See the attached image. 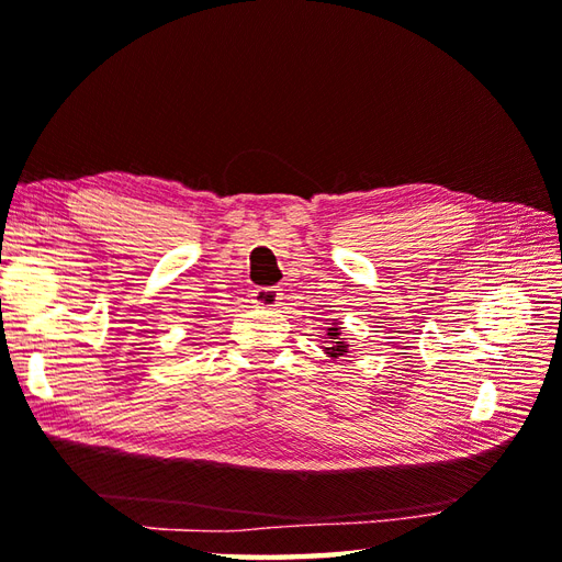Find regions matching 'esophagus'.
Listing matches in <instances>:
<instances>
[{
    "instance_id": "34e87169",
    "label": "esophagus",
    "mask_w": 562,
    "mask_h": 562,
    "mask_svg": "<svg viewBox=\"0 0 562 562\" xmlns=\"http://www.w3.org/2000/svg\"><path fill=\"white\" fill-rule=\"evenodd\" d=\"M250 296H254V304H258L262 308H272L280 304V290H274V288H256Z\"/></svg>"
}]
</instances>
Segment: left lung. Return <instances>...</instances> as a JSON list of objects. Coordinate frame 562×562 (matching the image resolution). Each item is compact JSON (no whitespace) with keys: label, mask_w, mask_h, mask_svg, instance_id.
<instances>
[{"label":"left lung","mask_w":562,"mask_h":562,"mask_svg":"<svg viewBox=\"0 0 562 562\" xmlns=\"http://www.w3.org/2000/svg\"><path fill=\"white\" fill-rule=\"evenodd\" d=\"M328 336L333 338V340H330V342H333V348H326L330 357H338V355H342V352H348V350H345V342H342V340H338V336H340L338 328H328Z\"/></svg>","instance_id":"8db88e82"}]
</instances>
